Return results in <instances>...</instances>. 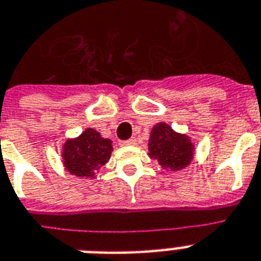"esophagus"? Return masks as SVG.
<instances>
[{
  "label": "esophagus",
  "instance_id": "obj_1",
  "mask_svg": "<svg viewBox=\"0 0 261 261\" xmlns=\"http://www.w3.org/2000/svg\"><path fill=\"white\" fill-rule=\"evenodd\" d=\"M120 144L122 146H133V144H137V141H135L134 138H131V139H127V141H122Z\"/></svg>",
  "mask_w": 261,
  "mask_h": 261
}]
</instances>
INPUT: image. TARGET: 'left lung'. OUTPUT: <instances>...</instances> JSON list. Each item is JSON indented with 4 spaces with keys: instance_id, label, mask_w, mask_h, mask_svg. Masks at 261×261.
Returning <instances> with one entry per match:
<instances>
[{
    "instance_id": "obj_1",
    "label": "left lung",
    "mask_w": 261,
    "mask_h": 261,
    "mask_svg": "<svg viewBox=\"0 0 261 261\" xmlns=\"http://www.w3.org/2000/svg\"><path fill=\"white\" fill-rule=\"evenodd\" d=\"M148 155L162 167L179 171L187 167L194 156V144L187 135L178 134L164 122L152 127L148 139Z\"/></svg>"
}]
</instances>
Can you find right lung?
Returning <instances> with one entry per match:
<instances>
[{
  "mask_svg": "<svg viewBox=\"0 0 261 261\" xmlns=\"http://www.w3.org/2000/svg\"><path fill=\"white\" fill-rule=\"evenodd\" d=\"M111 151L110 139L102 138L94 128H86L80 137L63 144V164L71 175L94 178L95 172L109 162Z\"/></svg>",
  "mask_w": 261,
  "mask_h": 261,
  "instance_id": "add662e5",
  "label": "right lung"
}]
</instances>
